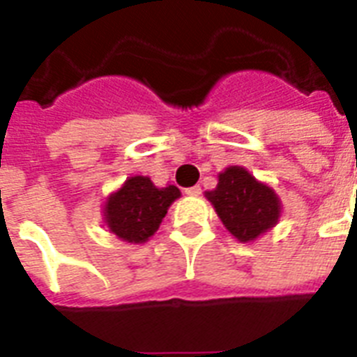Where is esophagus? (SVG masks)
Masks as SVG:
<instances>
[{
  "label": "esophagus",
  "mask_w": 357,
  "mask_h": 357,
  "mask_svg": "<svg viewBox=\"0 0 357 357\" xmlns=\"http://www.w3.org/2000/svg\"><path fill=\"white\" fill-rule=\"evenodd\" d=\"M185 195H187V196H200L202 195V187H200V185L189 187V189H185Z\"/></svg>",
  "instance_id": "34e87169"
}]
</instances>
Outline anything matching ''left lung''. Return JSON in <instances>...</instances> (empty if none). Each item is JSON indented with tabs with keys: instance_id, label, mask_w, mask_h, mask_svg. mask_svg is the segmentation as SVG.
Wrapping results in <instances>:
<instances>
[{
	"instance_id": "obj_1",
	"label": "left lung",
	"mask_w": 357,
	"mask_h": 357,
	"mask_svg": "<svg viewBox=\"0 0 357 357\" xmlns=\"http://www.w3.org/2000/svg\"><path fill=\"white\" fill-rule=\"evenodd\" d=\"M206 196L226 229L243 243L265 234L280 217V200L274 190L255 181L241 167L226 168L218 176L217 189Z\"/></svg>"
}]
</instances>
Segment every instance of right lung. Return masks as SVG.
I'll use <instances>...</instances> for the list:
<instances>
[{
    "mask_svg": "<svg viewBox=\"0 0 357 357\" xmlns=\"http://www.w3.org/2000/svg\"><path fill=\"white\" fill-rule=\"evenodd\" d=\"M179 189L168 185L157 189L150 178L135 176L105 204V222L116 237L128 243H144L155 234Z\"/></svg>",
    "mask_w": 357,
    "mask_h": 357,
    "instance_id": "add662e5",
    "label": "right lung"
}]
</instances>
